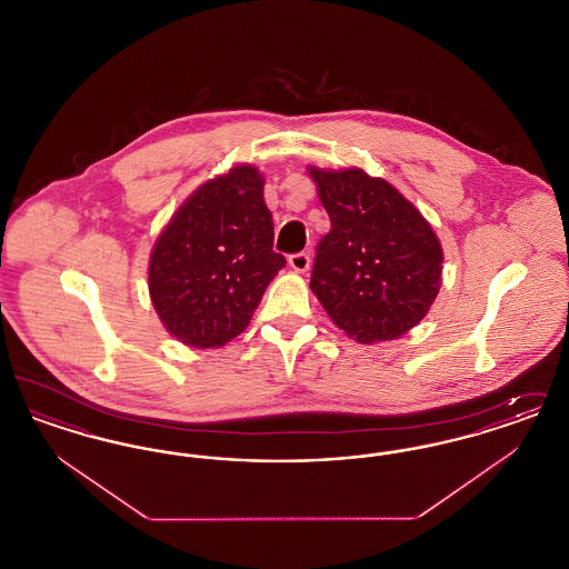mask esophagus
Segmentation results:
<instances>
[{
  "label": "esophagus",
  "instance_id": "1",
  "mask_svg": "<svg viewBox=\"0 0 569 569\" xmlns=\"http://www.w3.org/2000/svg\"><path fill=\"white\" fill-rule=\"evenodd\" d=\"M288 262H290V267L295 269L297 272H305L309 269V253L307 251H298V253H292L290 258H288Z\"/></svg>",
  "mask_w": 569,
  "mask_h": 569
}]
</instances>
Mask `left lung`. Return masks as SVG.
Instances as JSON below:
<instances>
[{
	"label": "left lung",
	"mask_w": 569,
	"mask_h": 569,
	"mask_svg": "<svg viewBox=\"0 0 569 569\" xmlns=\"http://www.w3.org/2000/svg\"><path fill=\"white\" fill-rule=\"evenodd\" d=\"M330 217L316 247L311 290L332 322L360 343L390 341L418 325L441 281V244L418 209L362 170L311 168Z\"/></svg>",
	"instance_id": "left-lung-1"
}]
</instances>
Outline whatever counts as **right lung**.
I'll use <instances>...</instances> for the list:
<instances>
[{
    "mask_svg": "<svg viewBox=\"0 0 569 569\" xmlns=\"http://www.w3.org/2000/svg\"><path fill=\"white\" fill-rule=\"evenodd\" d=\"M264 179L237 166L191 196L166 226L149 264L153 307L172 337L191 348H219L249 325L286 258Z\"/></svg>",
    "mask_w": 569,
    "mask_h": 569,
    "instance_id": "obj_1",
    "label": "right lung"
}]
</instances>
